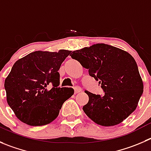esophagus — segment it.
Segmentation results:
<instances>
[{
  "mask_svg": "<svg viewBox=\"0 0 151 151\" xmlns=\"http://www.w3.org/2000/svg\"><path fill=\"white\" fill-rule=\"evenodd\" d=\"M81 91V88L80 87H74V92L75 93H80Z\"/></svg>",
  "mask_w": 151,
  "mask_h": 151,
  "instance_id": "obj_1",
  "label": "esophagus"
}]
</instances>
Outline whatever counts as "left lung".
Here are the masks:
<instances>
[{
	"label": "left lung",
	"mask_w": 151,
	"mask_h": 151,
	"mask_svg": "<svg viewBox=\"0 0 151 151\" xmlns=\"http://www.w3.org/2000/svg\"><path fill=\"white\" fill-rule=\"evenodd\" d=\"M72 58L87 69L104 94L85 90L89 101L83 110L96 124L113 126L128 117L143 93V83L134 58L127 52L105 44L72 52Z\"/></svg>",
	"instance_id": "8db88e82"
}]
</instances>
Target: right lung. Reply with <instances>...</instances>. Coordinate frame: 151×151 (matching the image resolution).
I'll list each match as a JSON object with an SVG mask.
<instances>
[{
    "mask_svg": "<svg viewBox=\"0 0 151 151\" xmlns=\"http://www.w3.org/2000/svg\"><path fill=\"white\" fill-rule=\"evenodd\" d=\"M71 51H36L14 64L4 83L9 106L18 119L31 126L50 124L63 104L74 93L71 87H59L58 70ZM50 85V90L47 89Z\"/></svg>",
    "mask_w": 151,
    "mask_h": 151,
    "instance_id": "right-lung-1",
    "label": "right lung"
}]
</instances>
